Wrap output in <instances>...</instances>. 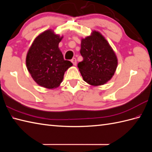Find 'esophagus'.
Here are the masks:
<instances>
[{"instance_id": "34e87169", "label": "esophagus", "mask_w": 152, "mask_h": 152, "mask_svg": "<svg viewBox=\"0 0 152 152\" xmlns=\"http://www.w3.org/2000/svg\"><path fill=\"white\" fill-rule=\"evenodd\" d=\"M71 62H72V63H73V64L74 66H76V64H77V61H76V58H73V59L71 60Z\"/></svg>"}]
</instances>
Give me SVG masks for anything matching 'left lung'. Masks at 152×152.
Wrapping results in <instances>:
<instances>
[{"label": "left lung", "mask_w": 152, "mask_h": 152, "mask_svg": "<svg viewBox=\"0 0 152 152\" xmlns=\"http://www.w3.org/2000/svg\"><path fill=\"white\" fill-rule=\"evenodd\" d=\"M80 53L83 61L78 64L82 78L89 85L104 84L114 76L118 59L104 37L97 31L82 39Z\"/></svg>", "instance_id": "1"}]
</instances>
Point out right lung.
Here are the masks:
<instances>
[{"label": "right lung", "mask_w": 152, "mask_h": 152, "mask_svg": "<svg viewBox=\"0 0 152 152\" xmlns=\"http://www.w3.org/2000/svg\"><path fill=\"white\" fill-rule=\"evenodd\" d=\"M62 38L52 30L44 31L35 38L27 52L28 71L37 84L44 88L59 87L64 72L72 66L70 61L64 59L59 48Z\"/></svg>", "instance_id": "right-lung-1"}]
</instances>
